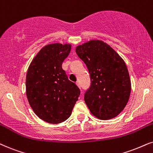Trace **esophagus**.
Segmentation results:
<instances>
[{
    "mask_svg": "<svg viewBox=\"0 0 153 153\" xmlns=\"http://www.w3.org/2000/svg\"><path fill=\"white\" fill-rule=\"evenodd\" d=\"M76 84L77 85V86H78L79 88H81V84H80V83L79 82V81H77V82L76 83Z\"/></svg>",
    "mask_w": 153,
    "mask_h": 153,
    "instance_id": "obj_1",
    "label": "esophagus"
}]
</instances>
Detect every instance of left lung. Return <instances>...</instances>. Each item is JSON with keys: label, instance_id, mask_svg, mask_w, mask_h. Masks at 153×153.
<instances>
[{"label": "left lung", "instance_id": "obj_1", "mask_svg": "<svg viewBox=\"0 0 153 153\" xmlns=\"http://www.w3.org/2000/svg\"><path fill=\"white\" fill-rule=\"evenodd\" d=\"M76 53L90 74L91 86L84 95V101L91 113L102 120L115 117L126 107L131 90L124 59L100 40L78 45Z\"/></svg>", "mask_w": 153, "mask_h": 153}]
</instances>
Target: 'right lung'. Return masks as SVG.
Returning a JSON list of instances; mask_svg holds the SVG:
<instances>
[{
	"instance_id": "obj_1",
	"label": "right lung",
	"mask_w": 153,
	"mask_h": 153,
	"mask_svg": "<svg viewBox=\"0 0 153 153\" xmlns=\"http://www.w3.org/2000/svg\"><path fill=\"white\" fill-rule=\"evenodd\" d=\"M72 45L56 43L45 45L29 65L26 94L31 108L41 120L50 124L65 122L72 114L80 90L62 68Z\"/></svg>"
}]
</instances>
